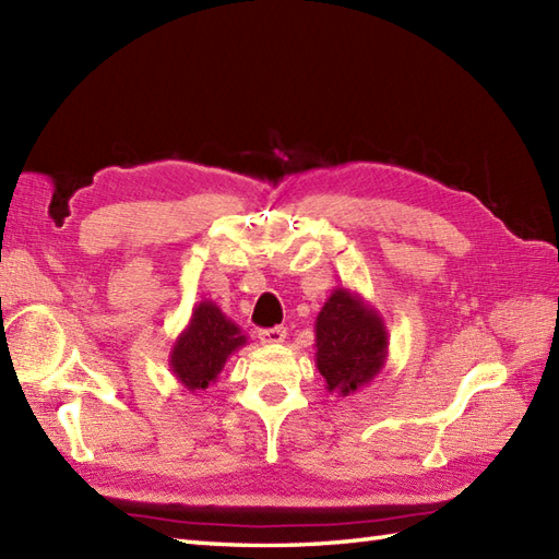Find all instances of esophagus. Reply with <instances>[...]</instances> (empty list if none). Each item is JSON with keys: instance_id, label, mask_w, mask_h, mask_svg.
<instances>
[{"instance_id": "esophagus-1", "label": "esophagus", "mask_w": 559, "mask_h": 559, "mask_svg": "<svg viewBox=\"0 0 559 559\" xmlns=\"http://www.w3.org/2000/svg\"><path fill=\"white\" fill-rule=\"evenodd\" d=\"M259 341L264 343V346H278V343L286 341V329H283V326H273V329L259 331Z\"/></svg>"}]
</instances>
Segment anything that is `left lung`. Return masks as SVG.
I'll list each match as a JSON object with an SVG mask.
<instances>
[{"label": "left lung", "instance_id": "obj_1", "mask_svg": "<svg viewBox=\"0 0 559 559\" xmlns=\"http://www.w3.org/2000/svg\"><path fill=\"white\" fill-rule=\"evenodd\" d=\"M314 362L329 394L350 396L382 372L389 358L384 317L350 288H334L314 322Z\"/></svg>", "mask_w": 559, "mask_h": 559}]
</instances>
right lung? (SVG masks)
<instances>
[{"label":"right lung","mask_w":559,"mask_h":559,"mask_svg":"<svg viewBox=\"0 0 559 559\" xmlns=\"http://www.w3.org/2000/svg\"><path fill=\"white\" fill-rule=\"evenodd\" d=\"M247 346V334L216 302L201 300L187 326L180 331L170 348V372L187 391H204L209 384H216L235 350Z\"/></svg>","instance_id":"obj_1"}]
</instances>
